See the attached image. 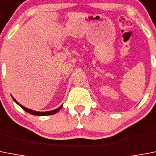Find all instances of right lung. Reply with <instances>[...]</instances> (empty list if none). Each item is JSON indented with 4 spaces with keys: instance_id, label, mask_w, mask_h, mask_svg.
<instances>
[{
    "instance_id": "add662e5",
    "label": "right lung",
    "mask_w": 156,
    "mask_h": 156,
    "mask_svg": "<svg viewBox=\"0 0 156 156\" xmlns=\"http://www.w3.org/2000/svg\"><path fill=\"white\" fill-rule=\"evenodd\" d=\"M12 99L14 100V101H15L16 104H18L20 105V106L22 108H23V110H25L26 112H29L30 114H32V115H35V116H48V115H52V114H55V113H56L57 112H58V111L62 108V105H61L60 107H58V108H56V109H55V110H51V111H48V112H37V111H34V110H31V109H29V108H25L24 106H23L22 105L20 104L18 101H16L15 100V98H12Z\"/></svg>"
}]
</instances>
